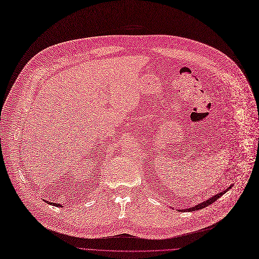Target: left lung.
Segmentation results:
<instances>
[{
    "label": "left lung",
    "mask_w": 259,
    "mask_h": 259,
    "mask_svg": "<svg viewBox=\"0 0 259 259\" xmlns=\"http://www.w3.org/2000/svg\"><path fill=\"white\" fill-rule=\"evenodd\" d=\"M233 187V185H231L229 186L225 191H223V192H220V193H218V194H215V195H213V196H211V197H209L208 199H206V200H204V202H202V203H199V204H197V205H195V206H193V207H190V208H188V209H186L187 211H195V210H200V209H204L205 207H207V206H209L210 204H212L213 202H215V200L218 199V198H220L221 197L224 193H226L227 191L231 189ZM178 211H183V210L181 209H179Z\"/></svg>",
    "instance_id": "obj_1"
}]
</instances>
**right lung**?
<instances>
[{"mask_svg": "<svg viewBox=\"0 0 259 259\" xmlns=\"http://www.w3.org/2000/svg\"><path fill=\"white\" fill-rule=\"evenodd\" d=\"M46 203L50 204V205H54V206H56V207H62V205H61V204H56V203H52V202H48V200H46Z\"/></svg>", "mask_w": 259, "mask_h": 259, "instance_id": "obj_1", "label": "right lung"}]
</instances>
